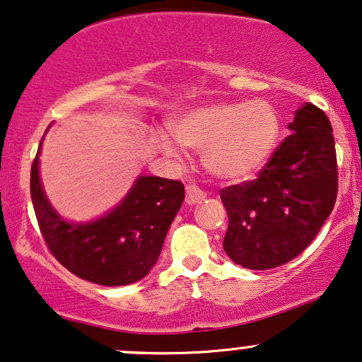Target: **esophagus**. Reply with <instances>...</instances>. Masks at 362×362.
<instances>
[{
    "instance_id": "1",
    "label": "esophagus",
    "mask_w": 362,
    "mask_h": 362,
    "mask_svg": "<svg viewBox=\"0 0 362 362\" xmlns=\"http://www.w3.org/2000/svg\"><path fill=\"white\" fill-rule=\"evenodd\" d=\"M205 198L206 193L203 189H199L197 185L186 186V203L188 205H197V203H202Z\"/></svg>"
}]
</instances>
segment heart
Here are the masks:
<instances>
[{
	"mask_svg": "<svg viewBox=\"0 0 362 362\" xmlns=\"http://www.w3.org/2000/svg\"><path fill=\"white\" fill-rule=\"evenodd\" d=\"M181 146L202 151L206 171L225 181H242L267 164L281 132L278 112L266 100L218 101L181 113L169 123ZM168 154L176 147L160 139Z\"/></svg>",
	"mask_w": 362,
	"mask_h": 362,
	"instance_id": "b5f03b06",
	"label": "heart"
}]
</instances>
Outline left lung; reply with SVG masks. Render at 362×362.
<instances>
[{"instance_id": "1", "label": "left lung", "mask_w": 362, "mask_h": 362, "mask_svg": "<svg viewBox=\"0 0 362 362\" xmlns=\"http://www.w3.org/2000/svg\"><path fill=\"white\" fill-rule=\"evenodd\" d=\"M256 180L220 189L228 215L225 254L247 269H273L308 247L337 198V154L324 110L307 103Z\"/></svg>"}]
</instances>
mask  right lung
Here are the masks:
<instances>
[{
    "instance_id": "1",
    "label": "right lung",
    "mask_w": 362,
    "mask_h": 362,
    "mask_svg": "<svg viewBox=\"0 0 362 362\" xmlns=\"http://www.w3.org/2000/svg\"><path fill=\"white\" fill-rule=\"evenodd\" d=\"M38 147L30 193L47 247L61 264L86 281L123 286L142 279L156 264L165 233L185 202L181 181L140 176L127 198L91 223H69L52 210L38 177Z\"/></svg>"
}]
</instances>
